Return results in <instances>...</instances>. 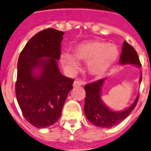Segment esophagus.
<instances>
[{
  "label": "esophagus",
  "mask_w": 151,
  "mask_h": 151,
  "mask_svg": "<svg viewBox=\"0 0 151 151\" xmlns=\"http://www.w3.org/2000/svg\"><path fill=\"white\" fill-rule=\"evenodd\" d=\"M82 85H83V83L82 82L79 81V80H75L74 83H73V86L74 87H77V86H80Z\"/></svg>",
  "instance_id": "obj_1"
}]
</instances>
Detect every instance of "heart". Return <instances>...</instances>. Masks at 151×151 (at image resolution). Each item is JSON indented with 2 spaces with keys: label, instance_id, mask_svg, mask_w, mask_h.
Wrapping results in <instances>:
<instances>
[{
  "label": "heart",
  "instance_id": "heart-1",
  "mask_svg": "<svg viewBox=\"0 0 151 151\" xmlns=\"http://www.w3.org/2000/svg\"><path fill=\"white\" fill-rule=\"evenodd\" d=\"M74 54L75 56L69 52H63L60 56L61 62L68 72L73 73L79 69V60L86 62V68L90 74L101 77L114 64L119 52L117 47L113 44L89 41L77 45Z\"/></svg>",
  "mask_w": 151,
  "mask_h": 151
}]
</instances>
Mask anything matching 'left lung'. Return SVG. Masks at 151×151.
I'll return each mask as SVG.
<instances>
[{
    "label": "left lung",
    "mask_w": 151,
    "mask_h": 151,
    "mask_svg": "<svg viewBox=\"0 0 151 151\" xmlns=\"http://www.w3.org/2000/svg\"><path fill=\"white\" fill-rule=\"evenodd\" d=\"M120 65H134L141 67L139 58L135 49L124 41L120 57ZM106 79H99L84 86L86 91L84 113L87 120L99 128H111L120 123L135 109L139 96L130 107L123 111H113L105 105L101 98V87ZM139 81H142L140 77Z\"/></svg>",
    "instance_id": "8db88e82"
}]
</instances>
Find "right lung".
<instances>
[{
  "label": "right lung",
  "mask_w": 151,
  "mask_h": 151,
  "mask_svg": "<svg viewBox=\"0 0 151 151\" xmlns=\"http://www.w3.org/2000/svg\"><path fill=\"white\" fill-rule=\"evenodd\" d=\"M63 31L48 28L28 41L17 65L16 95L23 116L38 128L59 120L74 80L63 76L57 60Z\"/></svg>",
  "instance_id": "obj_1"
}]
</instances>
